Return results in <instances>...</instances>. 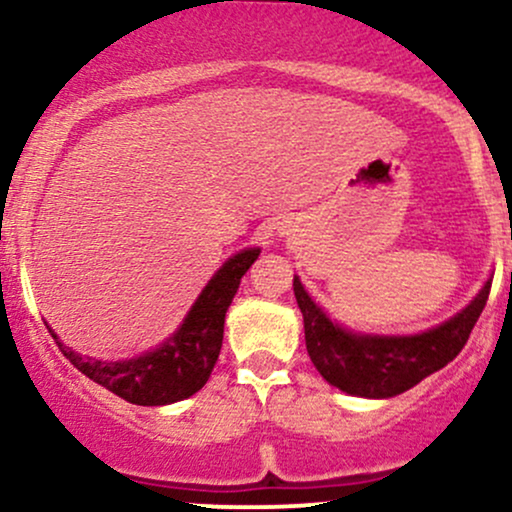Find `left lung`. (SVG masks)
Returning a JSON list of instances; mask_svg holds the SVG:
<instances>
[{
    "label": "left lung",
    "instance_id": "1",
    "mask_svg": "<svg viewBox=\"0 0 512 512\" xmlns=\"http://www.w3.org/2000/svg\"><path fill=\"white\" fill-rule=\"evenodd\" d=\"M491 276L457 315L419 334H363L334 322L293 276V293L303 313L305 349L317 373L346 395L387 399L419 385L445 368L467 344L489 301Z\"/></svg>",
    "mask_w": 512,
    "mask_h": 512
}]
</instances>
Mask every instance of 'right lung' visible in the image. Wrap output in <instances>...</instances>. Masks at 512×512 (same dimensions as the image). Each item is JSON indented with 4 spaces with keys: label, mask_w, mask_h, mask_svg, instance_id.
<instances>
[{
    "label": "right lung",
    "mask_w": 512,
    "mask_h": 512,
    "mask_svg": "<svg viewBox=\"0 0 512 512\" xmlns=\"http://www.w3.org/2000/svg\"><path fill=\"white\" fill-rule=\"evenodd\" d=\"M257 257L260 248H245L228 257L187 310L178 330L166 342L139 356L122 358V361L81 356L64 346L50 325L48 332L62 354L86 378L103 385L125 402L139 407H163V404L180 402L202 390L209 380L211 370L219 361L226 310L236 296L240 279Z\"/></svg>",
    "instance_id": "right-lung-1"
}]
</instances>
